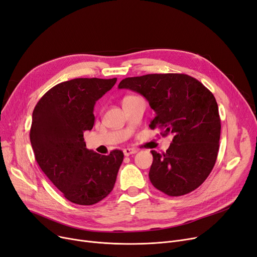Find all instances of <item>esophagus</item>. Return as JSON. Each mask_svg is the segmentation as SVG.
<instances>
[{
  "mask_svg": "<svg viewBox=\"0 0 257 257\" xmlns=\"http://www.w3.org/2000/svg\"><path fill=\"white\" fill-rule=\"evenodd\" d=\"M123 153H124V156H130V155H132V154H135V153H137V150H136V149H131V148H127V149H124V150H123Z\"/></svg>",
  "mask_w": 257,
  "mask_h": 257,
  "instance_id": "34e87169",
  "label": "esophagus"
}]
</instances>
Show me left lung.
<instances>
[{"instance_id":"1","label":"left lung","mask_w":257,"mask_h":257,"mask_svg":"<svg viewBox=\"0 0 257 257\" xmlns=\"http://www.w3.org/2000/svg\"><path fill=\"white\" fill-rule=\"evenodd\" d=\"M119 88L139 93L156 116L150 127L173 134L166 153L151 151L150 180L169 196H181L207 179L216 162L220 117L215 97L201 82L184 74H150L123 79Z\"/></svg>"}]
</instances>
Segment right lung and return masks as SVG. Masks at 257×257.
Returning <instances> with one entry per match:
<instances>
[{
	"label": "right lung",
	"mask_w": 257,
	"mask_h": 257,
	"mask_svg": "<svg viewBox=\"0 0 257 257\" xmlns=\"http://www.w3.org/2000/svg\"><path fill=\"white\" fill-rule=\"evenodd\" d=\"M117 78H77L59 83L39 100L30 142L41 170L69 201L91 206L114 189L123 152L100 155L86 149L83 133L94 126L96 101Z\"/></svg>",
	"instance_id": "obj_1"
}]
</instances>
